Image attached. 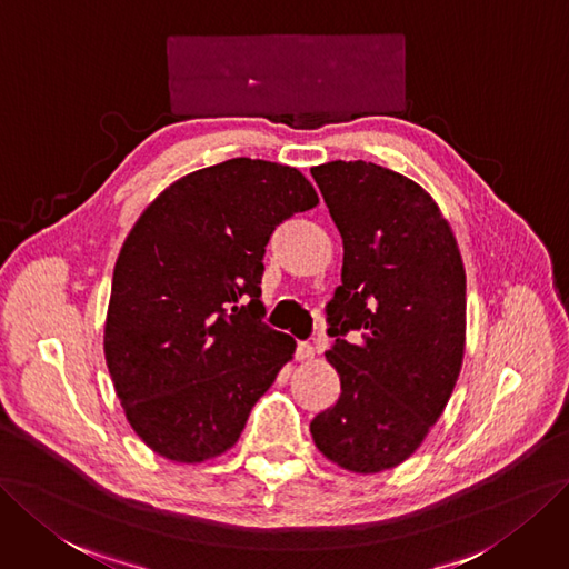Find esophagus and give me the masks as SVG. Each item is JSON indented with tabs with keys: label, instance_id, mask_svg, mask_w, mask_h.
<instances>
[{
	"label": "esophagus",
	"instance_id": "1",
	"mask_svg": "<svg viewBox=\"0 0 569 569\" xmlns=\"http://www.w3.org/2000/svg\"><path fill=\"white\" fill-rule=\"evenodd\" d=\"M313 356H317V351H313V347H311L309 342H302V345H298V349H296V359H298L300 363H305V361H311Z\"/></svg>",
	"mask_w": 569,
	"mask_h": 569
}]
</instances>
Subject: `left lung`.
I'll return each instance as SVG.
<instances>
[{
	"mask_svg": "<svg viewBox=\"0 0 569 569\" xmlns=\"http://www.w3.org/2000/svg\"><path fill=\"white\" fill-rule=\"evenodd\" d=\"M345 246L326 351L338 403L313 417L319 452L351 473L410 459L443 415L467 347V273L452 227L415 180L370 161L311 168ZM361 329L365 340H341Z\"/></svg>",
	"mask_w": 569,
	"mask_h": 569,
	"instance_id": "8db88e82",
	"label": "left lung"
}]
</instances>
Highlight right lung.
Instances as JSON below:
<instances>
[{
    "mask_svg": "<svg viewBox=\"0 0 569 569\" xmlns=\"http://www.w3.org/2000/svg\"><path fill=\"white\" fill-rule=\"evenodd\" d=\"M317 203L298 168L241 157L176 180L142 210L114 264L102 349L152 452L203 465L237 446L296 353L262 323L264 246Z\"/></svg>",
    "mask_w": 569,
    "mask_h": 569,
    "instance_id": "add662e5",
    "label": "right lung"
}]
</instances>
